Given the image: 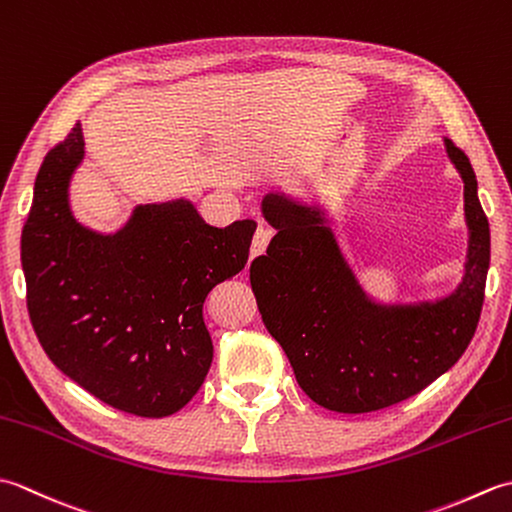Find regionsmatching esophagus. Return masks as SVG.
Returning a JSON list of instances; mask_svg holds the SVG:
<instances>
[{"label": "esophagus", "mask_w": 512, "mask_h": 512, "mask_svg": "<svg viewBox=\"0 0 512 512\" xmlns=\"http://www.w3.org/2000/svg\"><path fill=\"white\" fill-rule=\"evenodd\" d=\"M270 237H273V235H270L268 228H264L262 224H259V226H257V231H255V235H253V244H250V259H255V257H259V255H264V253H266Z\"/></svg>", "instance_id": "obj_1"}]
</instances>
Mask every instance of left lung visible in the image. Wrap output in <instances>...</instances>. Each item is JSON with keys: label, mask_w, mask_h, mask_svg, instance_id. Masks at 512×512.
<instances>
[{"label": "left lung", "mask_w": 512, "mask_h": 512, "mask_svg": "<svg viewBox=\"0 0 512 512\" xmlns=\"http://www.w3.org/2000/svg\"><path fill=\"white\" fill-rule=\"evenodd\" d=\"M444 143L464 180L471 239L462 286L436 306H372L317 209L273 193L262 202L277 235L266 255L250 264V286L299 387L325 409L367 413L416 396L458 363L473 339L491 264V231L469 158L453 140Z\"/></svg>", "instance_id": "left-lung-1"}]
</instances>
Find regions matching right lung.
I'll return each instance as SVG.
<instances>
[{
    "instance_id": "right-lung-1",
    "label": "right lung",
    "mask_w": 512,
    "mask_h": 512,
    "mask_svg": "<svg viewBox=\"0 0 512 512\" xmlns=\"http://www.w3.org/2000/svg\"><path fill=\"white\" fill-rule=\"evenodd\" d=\"M83 145L76 123L37 173L21 231L30 323L50 361L94 398L171 416L209 372L204 301L246 266L255 222L215 228L189 202L145 204L121 233L96 235L68 206Z\"/></svg>"
}]
</instances>
